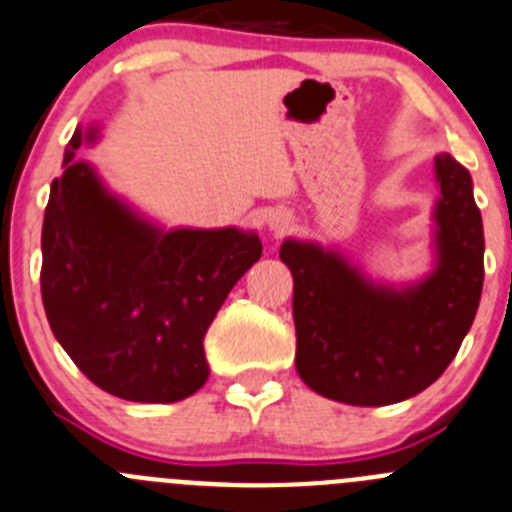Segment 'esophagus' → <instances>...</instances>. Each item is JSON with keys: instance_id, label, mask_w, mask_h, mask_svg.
<instances>
[{"instance_id": "obj_1", "label": "esophagus", "mask_w": 512, "mask_h": 512, "mask_svg": "<svg viewBox=\"0 0 512 512\" xmlns=\"http://www.w3.org/2000/svg\"><path fill=\"white\" fill-rule=\"evenodd\" d=\"M266 223H269V231L274 233V236H284L291 228V223H294V218H291V213L286 211V208H274V211L266 216Z\"/></svg>"}]
</instances>
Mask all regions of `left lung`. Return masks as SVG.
Masks as SVG:
<instances>
[{"label":"left lung","instance_id":"1","mask_svg":"<svg viewBox=\"0 0 512 512\" xmlns=\"http://www.w3.org/2000/svg\"><path fill=\"white\" fill-rule=\"evenodd\" d=\"M432 269L422 279H372L339 248L286 238L294 276L296 372L334 402L382 407L430 387L455 359L483 294V216L472 178L435 155Z\"/></svg>","mask_w":512,"mask_h":512}]
</instances>
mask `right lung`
Returning a JSON list of instances; mask_svg holds the SVG:
<instances>
[{"mask_svg": "<svg viewBox=\"0 0 512 512\" xmlns=\"http://www.w3.org/2000/svg\"><path fill=\"white\" fill-rule=\"evenodd\" d=\"M100 128H77L42 223V301L60 347L90 382L168 405L206 384L203 337L236 281L261 259L256 231L168 228L77 158Z\"/></svg>", "mask_w": 512, "mask_h": 512, "instance_id": "1", "label": "right lung"}]
</instances>
